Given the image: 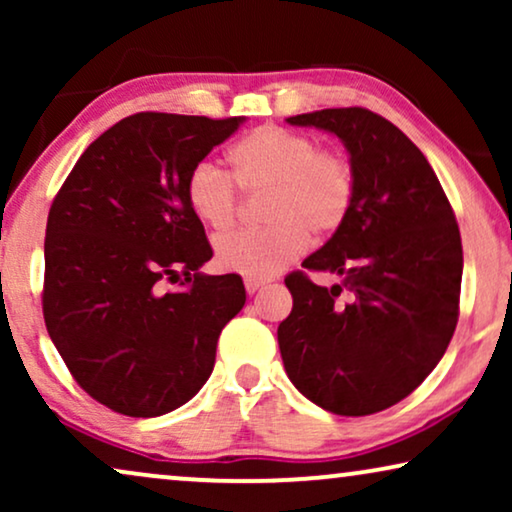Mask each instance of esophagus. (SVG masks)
I'll use <instances>...</instances> for the list:
<instances>
[{
  "label": "esophagus",
  "mask_w": 512,
  "mask_h": 512,
  "mask_svg": "<svg viewBox=\"0 0 512 512\" xmlns=\"http://www.w3.org/2000/svg\"><path fill=\"white\" fill-rule=\"evenodd\" d=\"M263 286H265L263 279H251V277L244 279V289H247L249 296H254V293H256V291H261Z\"/></svg>",
  "instance_id": "obj_1"
}]
</instances>
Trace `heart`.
I'll use <instances>...</instances> for the list:
<instances>
[{"instance_id":"obj_1","label":"heart","mask_w":512,"mask_h":512,"mask_svg":"<svg viewBox=\"0 0 512 512\" xmlns=\"http://www.w3.org/2000/svg\"><path fill=\"white\" fill-rule=\"evenodd\" d=\"M242 191H265L263 230L219 237L216 263L251 279H270L296 261L307 240H328L345 226L356 200L354 167L321 151L303 132L261 125L228 151ZM221 167L200 160L186 177V202L202 226L223 233L235 223V184Z\"/></svg>"}]
</instances>
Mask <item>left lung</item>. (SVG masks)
Listing matches in <instances>:
<instances>
[{
    "instance_id": "obj_1",
    "label": "left lung",
    "mask_w": 512,
    "mask_h": 512,
    "mask_svg": "<svg viewBox=\"0 0 512 512\" xmlns=\"http://www.w3.org/2000/svg\"><path fill=\"white\" fill-rule=\"evenodd\" d=\"M345 144L356 200L345 226L303 261L333 272L331 289L291 272L293 310L277 328L300 394L335 415L363 417L412 394L443 359L459 317L461 235L424 153L361 107L286 118Z\"/></svg>"
}]
</instances>
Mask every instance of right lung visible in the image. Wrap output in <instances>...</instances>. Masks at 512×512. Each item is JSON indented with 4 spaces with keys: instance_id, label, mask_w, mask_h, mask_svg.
Segmentation results:
<instances>
[{
    "instance_id": "1",
    "label": "right lung",
    "mask_w": 512,
    "mask_h": 512,
    "mask_svg": "<svg viewBox=\"0 0 512 512\" xmlns=\"http://www.w3.org/2000/svg\"><path fill=\"white\" fill-rule=\"evenodd\" d=\"M244 121L128 116L83 151L55 195L46 328L79 387L114 412L158 417L191 401L244 307L242 277L200 272L212 247L186 202L191 167ZM165 278L180 289L165 292Z\"/></svg>"
}]
</instances>
